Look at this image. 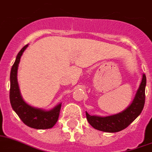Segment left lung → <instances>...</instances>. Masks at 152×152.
<instances>
[{"mask_svg":"<svg viewBox=\"0 0 152 152\" xmlns=\"http://www.w3.org/2000/svg\"><path fill=\"white\" fill-rule=\"evenodd\" d=\"M145 86L146 76L143 74L141 82L134 99L124 111L105 117L90 115L86 111L87 120L88 123L97 130L109 133L118 132L126 128L139 116L143 110L145 101Z\"/></svg>","mask_w":152,"mask_h":152,"instance_id":"8db88e82","label":"left lung"}]
</instances>
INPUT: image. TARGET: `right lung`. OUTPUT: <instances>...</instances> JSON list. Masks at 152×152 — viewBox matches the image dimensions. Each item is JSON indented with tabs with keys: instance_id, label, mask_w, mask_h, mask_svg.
Returning a JSON list of instances; mask_svg holds the SVG:
<instances>
[{
	"instance_id": "add662e5",
	"label": "right lung",
	"mask_w": 152,
	"mask_h": 152,
	"mask_svg": "<svg viewBox=\"0 0 152 152\" xmlns=\"http://www.w3.org/2000/svg\"><path fill=\"white\" fill-rule=\"evenodd\" d=\"M28 47V45H25L19 51L11 67L10 75V102L13 110L26 125L35 129H48L52 128L58 121L61 103L57 104L52 109L46 111L32 107L23 99L18 82V70L20 58Z\"/></svg>"
}]
</instances>
